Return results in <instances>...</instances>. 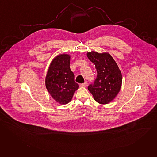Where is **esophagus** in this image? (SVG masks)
Instances as JSON below:
<instances>
[{"mask_svg": "<svg viewBox=\"0 0 157 157\" xmlns=\"http://www.w3.org/2000/svg\"><path fill=\"white\" fill-rule=\"evenodd\" d=\"M87 84H88V83H87V81H86L84 83L81 84V86L83 87H87Z\"/></svg>", "mask_w": 157, "mask_h": 157, "instance_id": "34e87169", "label": "esophagus"}]
</instances>
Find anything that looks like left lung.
<instances>
[{
	"label": "left lung",
	"mask_w": 157,
	"mask_h": 157,
	"mask_svg": "<svg viewBox=\"0 0 157 157\" xmlns=\"http://www.w3.org/2000/svg\"><path fill=\"white\" fill-rule=\"evenodd\" d=\"M87 57L94 65L97 76L88 90L94 100L99 104H106L113 101L119 93L122 86V76L116 63L107 53L91 52Z\"/></svg>",
	"instance_id": "obj_1"
}]
</instances>
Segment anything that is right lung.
<instances>
[{
  "instance_id": "obj_1",
  "label": "right lung",
  "mask_w": 157,
  "mask_h": 157,
  "mask_svg": "<svg viewBox=\"0 0 157 157\" xmlns=\"http://www.w3.org/2000/svg\"><path fill=\"white\" fill-rule=\"evenodd\" d=\"M70 56L62 54L53 59L46 78V86L53 99L60 104H66L72 99L79 85L70 69Z\"/></svg>"
}]
</instances>
